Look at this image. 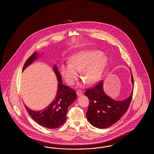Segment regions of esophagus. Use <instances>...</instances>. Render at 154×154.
<instances>
[{"instance_id":"esophagus-1","label":"esophagus","mask_w":154,"mask_h":154,"mask_svg":"<svg viewBox=\"0 0 154 154\" xmlns=\"http://www.w3.org/2000/svg\"><path fill=\"white\" fill-rule=\"evenodd\" d=\"M76 94H77V96H81L82 95V92L81 91H77L76 92Z\"/></svg>"}]
</instances>
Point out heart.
<instances>
[{"label":"heart","instance_id":"1","mask_svg":"<svg viewBox=\"0 0 154 154\" xmlns=\"http://www.w3.org/2000/svg\"><path fill=\"white\" fill-rule=\"evenodd\" d=\"M106 58L98 50L80 52L69 59V63H63L60 72L69 85L77 81L80 72L81 78L88 84H92L99 80L102 75Z\"/></svg>","mask_w":154,"mask_h":154}]
</instances>
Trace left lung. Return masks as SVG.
Listing matches in <instances>:
<instances>
[{
    "label": "left lung",
    "instance_id": "8db88e82",
    "mask_svg": "<svg viewBox=\"0 0 154 154\" xmlns=\"http://www.w3.org/2000/svg\"><path fill=\"white\" fill-rule=\"evenodd\" d=\"M131 73V82L134 86ZM131 95L122 100H116L106 95L103 89V81L94 88L86 91L85 95L89 99L88 111L86 113L89 123L94 127L104 129L114 124L124 116L132 100Z\"/></svg>",
    "mask_w": 154,
    "mask_h": 154
}]
</instances>
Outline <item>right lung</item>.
Listing matches in <instances>:
<instances>
[{"instance_id":"add662e5","label":"right lung","mask_w":154,"mask_h":154,"mask_svg":"<svg viewBox=\"0 0 154 154\" xmlns=\"http://www.w3.org/2000/svg\"><path fill=\"white\" fill-rule=\"evenodd\" d=\"M40 56V54L37 52L33 54L25 63L22 72ZM53 71L58 81L57 92L53 101L47 107L39 111L31 110L25 106V109L32 118L38 124L48 129L58 128L65 122L68 107L77 97L75 91L62 83V77L56 65L53 66Z\"/></svg>"}]
</instances>
